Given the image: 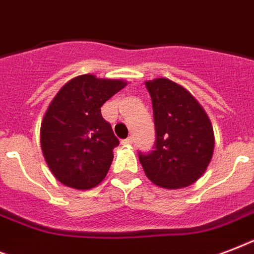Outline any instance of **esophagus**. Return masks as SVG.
Returning <instances> with one entry per match:
<instances>
[{
	"instance_id": "34e87169",
	"label": "esophagus",
	"mask_w": 254,
	"mask_h": 254,
	"mask_svg": "<svg viewBox=\"0 0 254 254\" xmlns=\"http://www.w3.org/2000/svg\"><path fill=\"white\" fill-rule=\"evenodd\" d=\"M121 142H123V145H131V143H133V138H131V137H127V138L123 139Z\"/></svg>"
}]
</instances>
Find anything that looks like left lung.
Wrapping results in <instances>:
<instances>
[{
  "label": "left lung",
  "instance_id": "1",
  "mask_svg": "<svg viewBox=\"0 0 254 254\" xmlns=\"http://www.w3.org/2000/svg\"><path fill=\"white\" fill-rule=\"evenodd\" d=\"M155 125L154 150L138 158L146 177L163 189L192 185L208 167L215 135L205 113L186 88L158 77L146 81Z\"/></svg>",
  "mask_w": 254,
  "mask_h": 254
}]
</instances>
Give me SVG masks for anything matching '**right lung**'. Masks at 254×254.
<instances>
[{
  "mask_svg": "<svg viewBox=\"0 0 254 254\" xmlns=\"http://www.w3.org/2000/svg\"><path fill=\"white\" fill-rule=\"evenodd\" d=\"M127 81L80 75L65 83L46 111L41 146L50 171L64 186L89 190L103 181L120 143L101 107Z\"/></svg>",
  "mask_w": 254,
  "mask_h": 254,
  "instance_id": "right-lung-1",
  "label": "right lung"
}]
</instances>
